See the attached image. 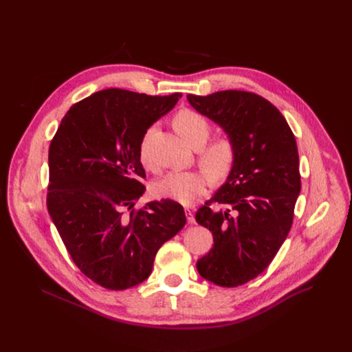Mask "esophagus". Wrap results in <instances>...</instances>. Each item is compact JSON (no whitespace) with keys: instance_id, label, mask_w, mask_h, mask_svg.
Returning <instances> with one entry per match:
<instances>
[{"instance_id":"1","label":"esophagus","mask_w":352,"mask_h":352,"mask_svg":"<svg viewBox=\"0 0 352 352\" xmlns=\"http://www.w3.org/2000/svg\"><path fill=\"white\" fill-rule=\"evenodd\" d=\"M185 216H186L188 224H195V216H193V210L190 208H185Z\"/></svg>"}]
</instances>
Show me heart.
Returning <instances> with one entry per match:
<instances>
[{"label": "heart", "mask_w": 352, "mask_h": 352, "mask_svg": "<svg viewBox=\"0 0 352 352\" xmlns=\"http://www.w3.org/2000/svg\"><path fill=\"white\" fill-rule=\"evenodd\" d=\"M173 125L179 136L193 148H199V164L214 181L226 178L235 162V147L228 138H217L205 144L212 135L209 120L195 110H181L173 118ZM147 138V136H146ZM142 143V162L148 166L144 157V143ZM208 188V177L200 171H171L155 184V193L159 197L171 199L182 205L190 204L195 197L204 195Z\"/></svg>", "instance_id": "b5f03b06"}]
</instances>
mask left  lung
<instances>
[{
	"instance_id": "1",
	"label": "left lung",
	"mask_w": 352,
	"mask_h": 352,
	"mask_svg": "<svg viewBox=\"0 0 352 352\" xmlns=\"http://www.w3.org/2000/svg\"><path fill=\"white\" fill-rule=\"evenodd\" d=\"M186 97L235 147L226 184L195 216L214 242L196 269L216 285L238 287L266 270L291 230L300 190L295 136L283 114L256 93L221 90ZM212 204L222 210L214 212Z\"/></svg>"
}]
</instances>
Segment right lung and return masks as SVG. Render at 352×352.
I'll return each mask as SVG.
<instances>
[{
    "label": "right lung",
    "instance_id": "right-lung-1",
    "mask_svg": "<svg viewBox=\"0 0 352 352\" xmlns=\"http://www.w3.org/2000/svg\"><path fill=\"white\" fill-rule=\"evenodd\" d=\"M181 96L100 90L68 110L50 143L48 213L78 269L107 289L144 281L186 223L170 199L135 209L146 189L143 136Z\"/></svg>",
    "mask_w": 352,
    "mask_h": 352
}]
</instances>
